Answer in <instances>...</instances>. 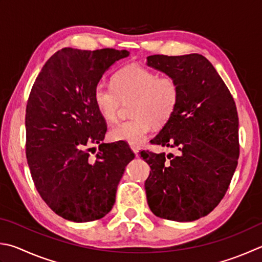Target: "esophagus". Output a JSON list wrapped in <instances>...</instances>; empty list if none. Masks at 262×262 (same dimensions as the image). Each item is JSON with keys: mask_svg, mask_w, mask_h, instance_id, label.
I'll list each match as a JSON object with an SVG mask.
<instances>
[{"mask_svg": "<svg viewBox=\"0 0 262 262\" xmlns=\"http://www.w3.org/2000/svg\"><path fill=\"white\" fill-rule=\"evenodd\" d=\"M131 149H132L133 152H135L136 156H138V152H139V147L135 146V145H131Z\"/></svg>", "mask_w": 262, "mask_h": 262, "instance_id": "esophagus-1", "label": "esophagus"}]
</instances>
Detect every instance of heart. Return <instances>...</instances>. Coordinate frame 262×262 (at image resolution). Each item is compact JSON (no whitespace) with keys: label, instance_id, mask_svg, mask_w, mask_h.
<instances>
[{"label":"heart","instance_id":"1","mask_svg":"<svg viewBox=\"0 0 262 262\" xmlns=\"http://www.w3.org/2000/svg\"><path fill=\"white\" fill-rule=\"evenodd\" d=\"M112 86L98 83L93 100L99 114L107 122H115L121 102L131 101V120L111 130L113 140L141 145L151 125H165L174 114L180 89L174 78L159 77L156 73L139 65H129L118 71Z\"/></svg>","mask_w":262,"mask_h":262}]
</instances>
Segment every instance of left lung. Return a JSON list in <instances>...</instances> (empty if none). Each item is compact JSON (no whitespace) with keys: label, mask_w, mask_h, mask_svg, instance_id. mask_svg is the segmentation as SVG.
Here are the masks:
<instances>
[{"label":"left lung","mask_w":262,"mask_h":262,"mask_svg":"<svg viewBox=\"0 0 262 262\" xmlns=\"http://www.w3.org/2000/svg\"><path fill=\"white\" fill-rule=\"evenodd\" d=\"M146 65L174 78L180 89L174 114L151 140L177 147L179 155L140 152L151 170L145 182L147 203L160 218L194 221L220 203L237 166L235 101L202 54H154Z\"/></svg>","instance_id":"left-lung-1"}]
</instances>
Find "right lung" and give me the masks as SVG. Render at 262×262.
Here are the masks:
<instances>
[{"instance_id": "right-lung-1", "label": "right lung", "mask_w": 262, "mask_h": 262, "mask_svg": "<svg viewBox=\"0 0 262 262\" xmlns=\"http://www.w3.org/2000/svg\"><path fill=\"white\" fill-rule=\"evenodd\" d=\"M127 50L65 48L36 77L26 108V156L34 185L53 212L74 223L101 219L135 154L125 141L102 142L107 125L93 90ZM91 143L100 145L95 158Z\"/></svg>"}]
</instances>
